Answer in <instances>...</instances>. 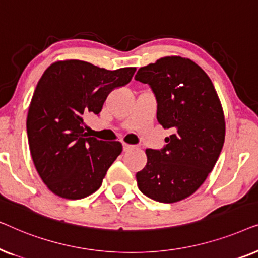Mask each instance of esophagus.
<instances>
[{"instance_id":"obj_1","label":"esophagus","mask_w":258,"mask_h":258,"mask_svg":"<svg viewBox=\"0 0 258 258\" xmlns=\"http://www.w3.org/2000/svg\"><path fill=\"white\" fill-rule=\"evenodd\" d=\"M134 146L132 144H126V143H123V151H129L130 149H133Z\"/></svg>"}]
</instances>
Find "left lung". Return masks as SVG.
<instances>
[{
	"mask_svg": "<svg viewBox=\"0 0 258 258\" xmlns=\"http://www.w3.org/2000/svg\"><path fill=\"white\" fill-rule=\"evenodd\" d=\"M135 80L156 97L157 121L174 134L162 149H147L136 174L144 195L174 203L192 195L213 170L224 144L223 109L214 84L191 59L168 56L139 69Z\"/></svg>",
	"mask_w": 258,
	"mask_h": 258,
	"instance_id": "left-lung-1",
	"label": "left lung"
}]
</instances>
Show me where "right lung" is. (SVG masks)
Wrapping results in <instances>:
<instances>
[{
  "label": "right lung",
  "instance_id": "1",
  "mask_svg": "<svg viewBox=\"0 0 258 258\" xmlns=\"http://www.w3.org/2000/svg\"><path fill=\"white\" fill-rule=\"evenodd\" d=\"M135 72L68 59L43 73L29 105L27 134L35 168L55 195L80 200L101 186L122 144L88 137L83 121L100 114L108 95L128 84Z\"/></svg>",
  "mask_w": 258,
  "mask_h": 258
}]
</instances>
